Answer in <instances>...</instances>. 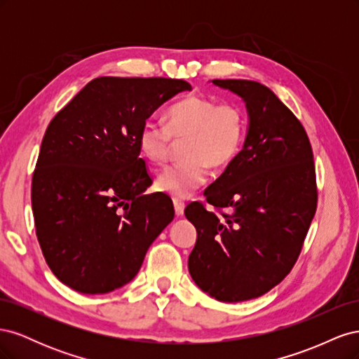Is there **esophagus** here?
<instances>
[{"label": "esophagus", "mask_w": 359, "mask_h": 359, "mask_svg": "<svg viewBox=\"0 0 359 359\" xmlns=\"http://www.w3.org/2000/svg\"><path fill=\"white\" fill-rule=\"evenodd\" d=\"M173 208H175L177 215H182L184 208H186V203H184V201H181L178 198H173Z\"/></svg>", "instance_id": "1"}]
</instances>
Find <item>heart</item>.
<instances>
[{
    "mask_svg": "<svg viewBox=\"0 0 359 359\" xmlns=\"http://www.w3.org/2000/svg\"><path fill=\"white\" fill-rule=\"evenodd\" d=\"M245 135L247 118L240 104L191 94L169 107L168 124L145 121L139 147L151 163L165 165L173 140H186L181 149L184 160L163 169L156 186L172 196L187 198L208 181L210 166L223 169L236 160Z\"/></svg>",
    "mask_w": 359,
    "mask_h": 359,
    "instance_id": "b5f03b06",
    "label": "heart"
}]
</instances>
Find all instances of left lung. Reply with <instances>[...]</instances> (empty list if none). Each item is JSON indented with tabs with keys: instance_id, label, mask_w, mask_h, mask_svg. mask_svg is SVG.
Listing matches in <instances>:
<instances>
[{
	"instance_id": "left-lung-1",
	"label": "left lung",
	"mask_w": 359,
	"mask_h": 359,
	"mask_svg": "<svg viewBox=\"0 0 359 359\" xmlns=\"http://www.w3.org/2000/svg\"><path fill=\"white\" fill-rule=\"evenodd\" d=\"M243 97L250 126L240 156L193 202L198 231L190 276L223 302L264 295L295 265L318 206L316 168L306 128L265 85L214 79Z\"/></svg>"
}]
</instances>
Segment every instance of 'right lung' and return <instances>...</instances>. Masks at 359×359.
Here are the masks:
<instances>
[{
	"label": "right lung",
	"mask_w": 359,
	"mask_h": 359,
	"mask_svg": "<svg viewBox=\"0 0 359 359\" xmlns=\"http://www.w3.org/2000/svg\"><path fill=\"white\" fill-rule=\"evenodd\" d=\"M186 90L182 79L102 76L52 118L31 205L41 253L64 285L88 295L127 285L173 220L168 194H144L153 180L139 157V132Z\"/></svg>",
	"instance_id": "right-lung-1"
}]
</instances>
